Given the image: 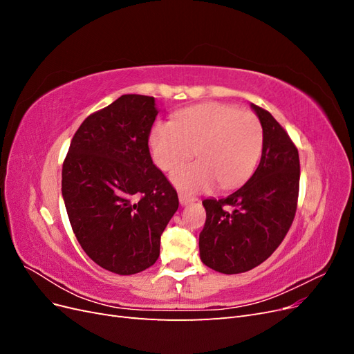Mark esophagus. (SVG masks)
<instances>
[{
	"mask_svg": "<svg viewBox=\"0 0 354 354\" xmlns=\"http://www.w3.org/2000/svg\"><path fill=\"white\" fill-rule=\"evenodd\" d=\"M178 199H180L181 205H187V203H190V202L198 201L196 196H190V195H186V194H181V192L178 194Z\"/></svg>",
	"mask_w": 354,
	"mask_h": 354,
	"instance_id": "obj_1",
	"label": "esophagus"
}]
</instances>
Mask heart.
I'll list each match as a JSON object with an SVG mask.
<instances>
[{
	"label": "heart",
	"mask_w": 354,
	"mask_h": 354,
	"mask_svg": "<svg viewBox=\"0 0 354 354\" xmlns=\"http://www.w3.org/2000/svg\"><path fill=\"white\" fill-rule=\"evenodd\" d=\"M153 162L173 171L194 156L198 162L171 176L183 192L238 187L254 173L264 145L263 125L255 113L233 104L202 103L178 112L176 122H159L151 133Z\"/></svg>",
	"instance_id": "1"
}]
</instances>
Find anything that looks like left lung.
I'll return each instance as SVG.
<instances>
[{
    "label": "left lung",
    "instance_id": "left-lung-1",
    "mask_svg": "<svg viewBox=\"0 0 354 354\" xmlns=\"http://www.w3.org/2000/svg\"><path fill=\"white\" fill-rule=\"evenodd\" d=\"M251 106L264 133L259 167L229 196L202 201L207 220L199 234L201 260L226 274L248 272L269 259L291 227L298 202V149L270 112Z\"/></svg>",
    "mask_w": 354,
    "mask_h": 354
}]
</instances>
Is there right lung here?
Instances as JSON below:
<instances>
[{
    "mask_svg": "<svg viewBox=\"0 0 354 354\" xmlns=\"http://www.w3.org/2000/svg\"><path fill=\"white\" fill-rule=\"evenodd\" d=\"M155 97L124 94L75 133L62 168V195L82 250L103 269L134 274L153 266L177 192L152 160Z\"/></svg>",
    "mask_w": 354,
    "mask_h": 354,
    "instance_id": "1",
    "label": "right lung"
}]
</instances>
